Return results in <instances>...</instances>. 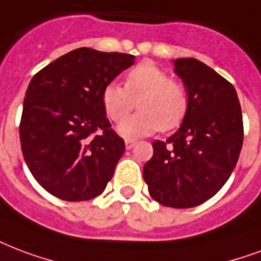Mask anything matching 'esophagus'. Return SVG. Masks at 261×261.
I'll use <instances>...</instances> for the list:
<instances>
[{
  "instance_id": "34e87169",
  "label": "esophagus",
  "mask_w": 261,
  "mask_h": 261,
  "mask_svg": "<svg viewBox=\"0 0 261 261\" xmlns=\"http://www.w3.org/2000/svg\"><path fill=\"white\" fill-rule=\"evenodd\" d=\"M124 144H126V149H127V150H130V149L134 148L135 141H133V139H126V141H124Z\"/></svg>"
}]
</instances>
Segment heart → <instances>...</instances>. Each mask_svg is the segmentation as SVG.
Masks as SVG:
<instances>
[{
  "instance_id": "obj_1",
  "label": "heart",
  "mask_w": 261,
  "mask_h": 261,
  "mask_svg": "<svg viewBox=\"0 0 261 261\" xmlns=\"http://www.w3.org/2000/svg\"><path fill=\"white\" fill-rule=\"evenodd\" d=\"M139 99L140 111L119 123L123 138H141L157 130H172L184 120L189 105L186 87L152 61H145L126 75L124 86L109 83L102 90L105 112L119 122Z\"/></svg>"
}]
</instances>
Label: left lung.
Wrapping results in <instances>:
<instances>
[{
  "mask_svg": "<svg viewBox=\"0 0 261 261\" xmlns=\"http://www.w3.org/2000/svg\"><path fill=\"white\" fill-rule=\"evenodd\" d=\"M189 105L182 124L167 141L153 142L144 179L153 200L193 208L223 188L244 142L241 105L231 83L197 59L174 60Z\"/></svg>",
  "mask_w": 261,
  "mask_h": 261,
  "instance_id": "8db88e82",
  "label": "left lung"
}]
</instances>
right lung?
<instances>
[{
    "mask_svg": "<svg viewBox=\"0 0 261 261\" xmlns=\"http://www.w3.org/2000/svg\"><path fill=\"white\" fill-rule=\"evenodd\" d=\"M134 61L133 55L79 47L31 79L20 122L21 152L35 180L57 198L91 200L112 179L124 141L109 128L102 90Z\"/></svg>",
    "mask_w": 261,
    "mask_h": 261,
    "instance_id": "right-lung-1",
    "label": "right lung"
}]
</instances>
